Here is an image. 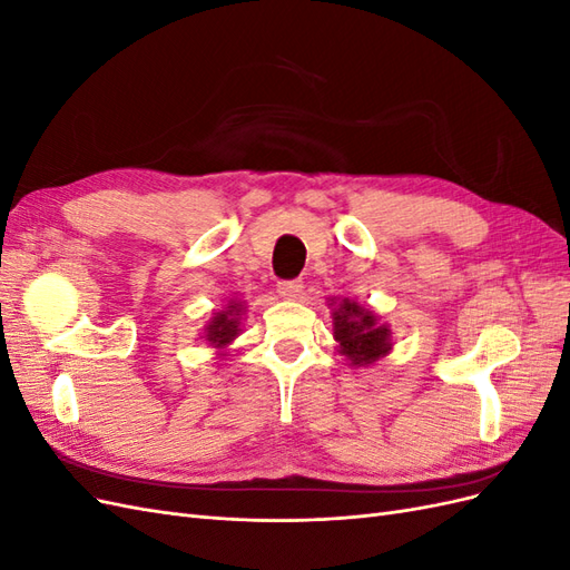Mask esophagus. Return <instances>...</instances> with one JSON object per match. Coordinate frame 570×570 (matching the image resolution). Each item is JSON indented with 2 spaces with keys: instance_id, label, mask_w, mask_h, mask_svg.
<instances>
[{
  "instance_id": "esophagus-1",
  "label": "esophagus",
  "mask_w": 570,
  "mask_h": 570,
  "mask_svg": "<svg viewBox=\"0 0 570 570\" xmlns=\"http://www.w3.org/2000/svg\"><path fill=\"white\" fill-rule=\"evenodd\" d=\"M302 289H304L302 281H281L278 283V295L283 299H297L302 295Z\"/></svg>"
}]
</instances>
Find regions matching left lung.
I'll use <instances>...</instances> for the list:
<instances>
[{"instance_id":"obj_1","label":"left lung","mask_w":570,"mask_h":570,"mask_svg":"<svg viewBox=\"0 0 570 570\" xmlns=\"http://www.w3.org/2000/svg\"><path fill=\"white\" fill-rule=\"evenodd\" d=\"M333 337L340 342V354L347 356L352 366L375 364L392 350L390 325H381L371 308L347 297L333 312Z\"/></svg>"}]
</instances>
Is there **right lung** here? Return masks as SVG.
<instances>
[{"instance_id":"right-lung-1","label":"right lung","mask_w":570,"mask_h":570,"mask_svg":"<svg viewBox=\"0 0 570 570\" xmlns=\"http://www.w3.org/2000/svg\"><path fill=\"white\" fill-rule=\"evenodd\" d=\"M239 318H243V302H230L226 312H218L209 325L204 327V340L209 342V347L226 350L228 344L239 335Z\"/></svg>"}]
</instances>
